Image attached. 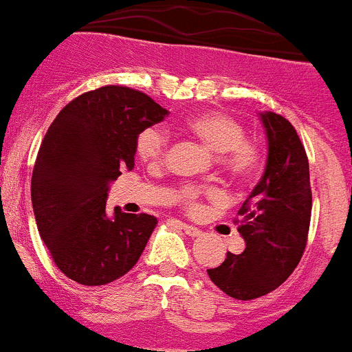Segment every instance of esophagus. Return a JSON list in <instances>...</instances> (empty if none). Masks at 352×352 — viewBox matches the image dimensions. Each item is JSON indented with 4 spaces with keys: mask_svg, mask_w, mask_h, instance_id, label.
Here are the masks:
<instances>
[{
    "mask_svg": "<svg viewBox=\"0 0 352 352\" xmlns=\"http://www.w3.org/2000/svg\"><path fill=\"white\" fill-rule=\"evenodd\" d=\"M182 228L185 230L186 235H190V237H201L202 235V230L197 227H193V225H186V223H182Z\"/></svg>",
    "mask_w": 352,
    "mask_h": 352,
    "instance_id": "obj_1",
    "label": "esophagus"
}]
</instances>
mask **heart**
<instances>
[{
	"label": "heart",
	"instance_id": "heart-1",
	"mask_svg": "<svg viewBox=\"0 0 352 352\" xmlns=\"http://www.w3.org/2000/svg\"><path fill=\"white\" fill-rule=\"evenodd\" d=\"M190 136L209 150L221 153V164L234 176H246L260 162V150L244 138V129L230 115L221 111H202L188 117L183 124ZM167 136L159 127H146L136 138V153L144 164H159L166 157ZM201 190L197 186L179 188V199L190 209L197 208Z\"/></svg>",
	"mask_w": 352,
	"mask_h": 352
}]
</instances>
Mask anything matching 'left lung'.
<instances>
[{"mask_svg":"<svg viewBox=\"0 0 352 352\" xmlns=\"http://www.w3.org/2000/svg\"><path fill=\"white\" fill-rule=\"evenodd\" d=\"M267 136L262 179L243 204L241 254L208 269L212 283L235 300H253L274 292L300 262L307 244L312 193L309 160L295 127L272 111L260 113Z\"/></svg>","mask_w":352,"mask_h":352,"instance_id":"left-lung-1","label":"left lung"}]
</instances>
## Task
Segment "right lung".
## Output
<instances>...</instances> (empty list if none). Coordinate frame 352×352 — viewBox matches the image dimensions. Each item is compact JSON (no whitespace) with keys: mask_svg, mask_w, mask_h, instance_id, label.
I'll return each instance as SVG.
<instances>
[{"mask_svg":"<svg viewBox=\"0 0 352 352\" xmlns=\"http://www.w3.org/2000/svg\"><path fill=\"white\" fill-rule=\"evenodd\" d=\"M167 113L140 90L106 85L73 99L48 127L31 201L41 239L73 281L108 285L140 260L157 218L120 208L108 214L106 201L109 185L134 167L138 134Z\"/></svg>","mask_w":352,"mask_h":352,"instance_id":"add662e5","label":"right lung"}]
</instances>
